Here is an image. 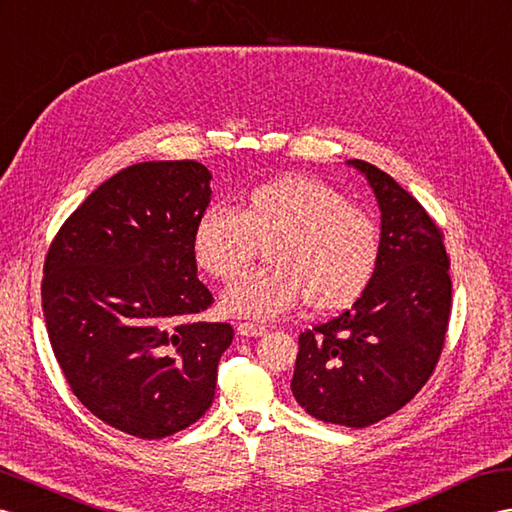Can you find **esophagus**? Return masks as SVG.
Here are the masks:
<instances>
[{
  "label": "esophagus",
  "instance_id": "obj_1",
  "mask_svg": "<svg viewBox=\"0 0 512 512\" xmlns=\"http://www.w3.org/2000/svg\"><path fill=\"white\" fill-rule=\"evenodd\" d=\"M235 331H238L240 337H261L268 329L261 324H253V322H240L235 326Z\"/></svg>",
  "mask_w": 512,
  "mask_h": 512
}]
</instances>
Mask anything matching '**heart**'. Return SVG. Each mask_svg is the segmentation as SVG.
<instances>
[{"label": "heart", "mask_w": 512, "mask_h": 512, "mask_svg": "<svg viewBox=\"0 0 512 512\" xmlns=\"http://www.w3.org/2000/svg\"><path fill=\"white\" fill-rule=\"evenodd\" d=\"M264 244L268 266L222 294L229 316L274 320L303 303L316 313L348 309L368 290L378 261L372 216L305 175L261 183L238 212L209 207L192 231L196 264L220 281L240 274Z\"/></svg>", "instance_id": "obj_1"}]
</instances>
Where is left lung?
Masks as SVG:
<instances>
[{
	"label": "left lung",
	"mask_w": 512,
	"mask_h": 512,
	"mask_svg": "<svg viewBox=\"0 0 512 512\" xmlns=\"http://www.w3.org/2000/svg\"><path fill=\"white\" fill-rule=\"evenodd\" d=\"M381 209L378 261L355 305L298 337L296 402L320 422L365 428L424 387L450 320L452 281L443 235L400 183L348 160Z\"/></svg>",
	"instance_id": "8db88e82"
}]
</instances>
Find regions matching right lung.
Returning <instances> with one entry per match:
<instances>
[{
	"mask_svg": "<svg viewBox=\"0 0 512 512\" xmlns=\"http://www.w3.org/2000/svg\"><path fill=\"white\" fill-rule=\"evenodd\" d=\"M194 162L134 164L88 196L51 242L43 313L73 393L140 439L188 428L212 406L231 324L192 322L212 305L192 231L212 201Z\"/></svg>",
	"mask_w": 512,
	"mask_h": 512,
	"instance_id": "obj_1",
	"label": "right lung"
}]
</instances>
